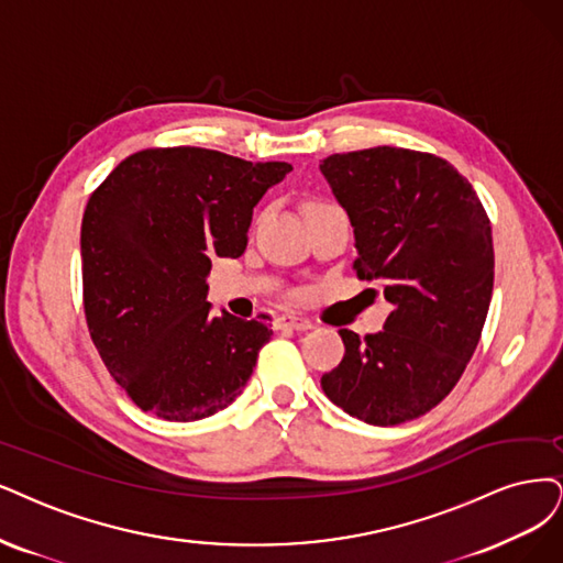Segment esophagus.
I'll return each mask as SVG.
<instances>
[{"label": "esophagus", "instance_id": "esophagus-1", "mask_svg": "<svg viewBox=\"0 0 563 563\" xmlns=\"http://www.w3.org/2000/svg\"><path fill=\"white\" fill-rule=\"evenodd\" d=\"M276 324H278V329H295V331H308L310 327H313V322H310L308 318H301V316H295V313L278 316Z\"/></svg>", "mask_w": 563, "mask_h": 563}]
</instances>
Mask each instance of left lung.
Listing matches in <instances>:
<instances>
[{
	"mask_svg": "<svg viewBox=\"0 0 563 563\" xmlns=\"http://www.w3.org/2000/svg\"><path fill=\"white\" fill-rule=\"evenodd\" d=\"M355 227L362 280L391 303L385 329H339L345 355L320 385L366 424L394 427L439 406L481 341L494 289L492 227L473 185L443 157L378 145L322 159Z\"/></svg>",
	"mask_w": 563,
	"mask_h": 563,
	"instance_id": "1",
	"label": "left lung"
}]
</instances>
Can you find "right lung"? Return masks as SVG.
Returning a JSON list of instances; mask_svg holds the SVG:
<instances>
[{"instance_id":"obj_1","label":"right lung","mask_w":563,"mask_h":563,"mask_svg":"<svg viewBox=\"0 0 563 563\" xmlns=\"http://www.w3.org/2000/svg\"><path fill=\"white\" fill-rule=\"evenodd\" d=\"M292 164L148 148L92 192L80 224L82 306L95 347L145 412L211 418L243 391L271 318L211 316L216 257H241L253 208Z\"/></svg>"}]
</instances>
